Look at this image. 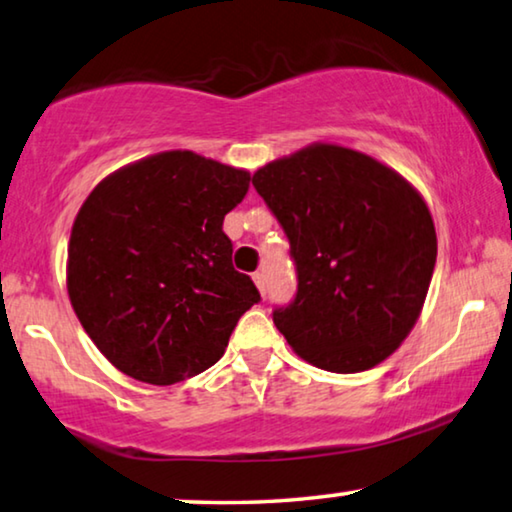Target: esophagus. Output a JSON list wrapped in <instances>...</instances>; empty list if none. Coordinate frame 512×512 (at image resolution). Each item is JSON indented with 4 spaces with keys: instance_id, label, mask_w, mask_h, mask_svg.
<instances>
[{
    "instance_id": "1",
    "label": "esophagus",
    "mask_w": 512,
    "mask_h": 512,
    "mask_svg": "<svg viewBox=\"0 0 512 512\" xmlns=\"http://www.w3.org/2000/svg\"><path fill=\"white\" fill-rule=\"evenodd\" d=\"M253 280H255V285L259 289V294L266 296V276H264V273H255Z\"/></svg>"
}]
</instances>
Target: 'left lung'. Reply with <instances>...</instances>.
<instances>
[{
	"label": "left lung",
	"mask_w": 512,
	"mask_h": 512,
	"mask_svg": "<svg viewBox=\"0 0 512 512\" xmlns=\"http://www.w3.org/2000/svg\"><path fill=\"white\" fill-rule=\"evenodd\" d=\"M289 239L296 294L273 324L317 368L361 372L391 356L421 315L437 232L423 197L361 151L312 144L255 172Z\"/></svg>",
	"instance_id": "1"
}]
</instances>
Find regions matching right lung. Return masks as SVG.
<instances>
[{"label":"right lung","instance_id":"1","mask_svg":"<svg viewBox=\"0 0 512 512\" xmlns=\"http://www.w3.org/2000/svg\"><path fill=\"white\" fill-rule=\"evenodd\" d=\"M248 186L246 170L163 151L91 190L68 243V296L89 338L124 375L156 386L200 375L259 303L223 232Z\"/></svg>","mask_w":512,"mask_h":512}]
</instances>
